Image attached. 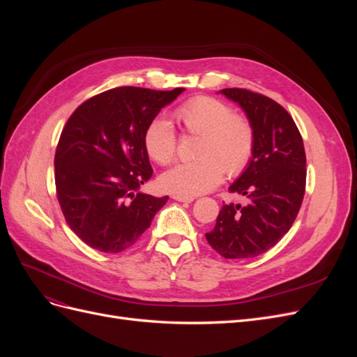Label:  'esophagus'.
Returning a JSON list of instances; mask_svg holds the SVG:
<instances>
[{
    "mask_svg": "<svg viewBox=\"0 0 357 357\" xmlns=\"http://www.w3.org/2000/svg\"><path fill=\"white\" fill-rule=\"evenodd\" d=\"M172 199H176V201H178V202H192L193 199V197H180V195H172Z\"/></svg>",
    "mask_w": 357,
    "mask_h": 357,
    "instance_id": "1",
    "label": "esophagus"
}]
</instances>
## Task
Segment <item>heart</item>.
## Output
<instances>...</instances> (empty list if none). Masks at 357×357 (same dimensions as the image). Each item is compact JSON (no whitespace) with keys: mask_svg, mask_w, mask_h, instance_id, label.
Listing matches in <instances>:
<instances>
[{"mask_svg":"<svg viewBox=\"0 0 357 357\" xmlns=\"http://www.w3.org/2000/svg\"><path fill=\"white\" fill-rule=\"evenodd\" d=\"M176 121L189 134L201 135L197 160L183 162L165 171L159 185L180 197H197L219 185L223 172L235 177L248 167L255 153V131L243 116L234 114L228 104L211 96H195L174 112ZM149 156L160 165L176 158L177 137L171 123L158 117L144 132Z\"/></svg>","mask_w":357,"mask_h":357,"instance_id":"obj_1","label":"heart"}]
</instances>
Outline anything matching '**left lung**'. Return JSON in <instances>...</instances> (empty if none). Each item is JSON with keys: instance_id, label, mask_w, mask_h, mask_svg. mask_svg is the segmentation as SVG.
<instances>
[{"instance_id": "8db88e82", "label": "left lung", "mask_w": 357, "mask_h": 357, "mask_svg": "<svg viewBox=\"0 0 357 357\" xmlns=\"http://www.w3.org/2000/svg\"><path fill=\"white\" fill-rule=\"evenodd\" d=\"M244 110L255 131V153L229 190L247 204H223L208 244L225 259L265 253L289 232L305 193V150L294 119L282 105L247 89H222Z\"/></svg>"}]
</instances>
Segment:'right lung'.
<instances>
[{
  "instance_id": "obj_1",
  "label": "right lung",
  "mask_w": 357,
  "mask_h": 357,
  "mask_svg": "<svg viewBox=\"0 0 357 357\" xmlns=\"http://www.w3.org/2000/svg\"><path fill=\"white\" fill-rule=\"evenodd\" d=\"M185 91L122 86L74 110L55 153L56 195L71 231L104 253L132 247L168 197L139 192L152 177L144 132Z\"/></svg>"
}]
</instances>
